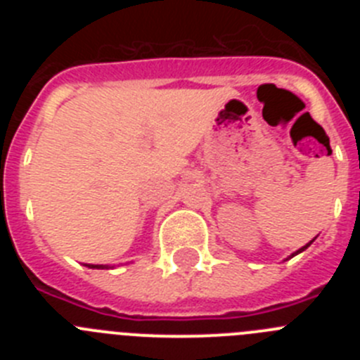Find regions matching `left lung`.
I'll return each mask as SVG.
<instances>
[{
    "mask_svg": "<svg viewBox=\"0 0 360 360\" xmlns=\"http://www.w3.org/2000/svg\"><path fill=\"white\" fill-rule=\"evenodd\" d=\"M314 240H316V238H314ZM314 240H311V241H314ZM311 241H310V243H307V245H304V247H301V249H299V250H295V252L294 254H292V256H295V254H299V252H303V250L304 249H308V247H310V245H311ZM290 256V257H292Z\"/></svg>",
    "mask_w": 360,
    "mask_h": 360,
    "instance_id": "obj_1",
    "label": "left lung"
}]
</instances>
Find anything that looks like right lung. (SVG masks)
I'll return each mask as SVG.
<instances>
[{
    "label": "right lung",
    "instance_id": "right-lung-1",
    "mask_svg": "<svg viewBox=\"0 0 360 360\" xmlns=\"http://www.w3.org/2000/svg\"><path fill=\"white\" fill-rule=\"evenodd\" d=\"M90 266V269H108L106 265H88Z\"/></svg>",
    "mask_w": 360,
    "mask_h": 360
}]
</instances>
